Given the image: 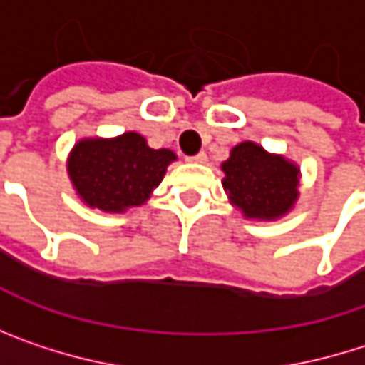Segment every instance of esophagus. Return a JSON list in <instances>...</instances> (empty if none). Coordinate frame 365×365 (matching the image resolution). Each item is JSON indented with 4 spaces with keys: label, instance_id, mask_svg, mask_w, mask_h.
<instances>
[{
    "label": "esophagus",
    "instance_id": "obj_1",
    "mask_svg": "<svg viewBox=\"0 0 365 365\" xmlns=\"http://www.w3.org/2000/svg\"><path fill=\"white\" fill-rule=\"evenodd\" d=\"M187 160H192V163H207V154L205 152H198V154L190 156Z\"/></svg>",
    "mask_w": 365,
    "mask_h": 365
}]
</instances>
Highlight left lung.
I'll return each instance as SVG.
<instances>
[{
	"label": "left lung",
	"mask_w": 365,
	"mask_h": 365,
	"mask_svg": "<svg viewBox=\"0 0 365 365\" xmlns=\"http://www.w3.org/2000/svg\"><path fill=\"white\" fill-rule=\"evenodd\" d=\"M222 169L230 200L247 217L274 220L289 211L298 198V167L266 154L252 141L239 143Z\"/></svg>",
	"instance_id": "1"
}]
</instances>
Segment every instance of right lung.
Here are the masks:
<instances>
[{"label": "right lung", "mask_w": 365, "mask_h": 365, "mask_svg": "<svg viewBox=\"0 0 365 365\" xmlns=\"http://www.w3.org/2000/svg\"><path fill=\"white\" fill-rule=\"evenodd\" d=\"M173 160L171 150H152L141 135L124 133L76 143L67 169L86 205L120 213L145 202Z\"/></svg>", "instance_id": "1"}]
</instances>
